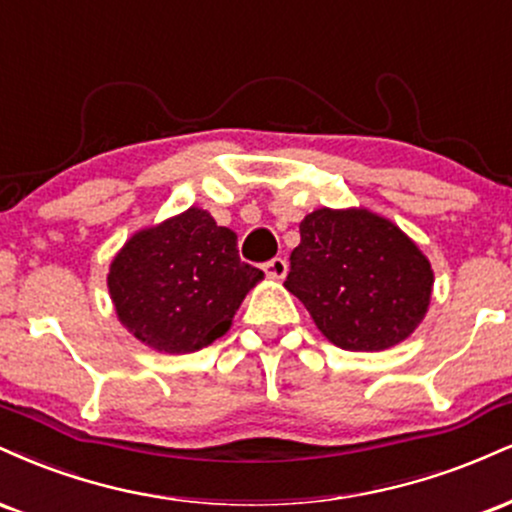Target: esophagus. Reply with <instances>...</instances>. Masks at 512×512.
<instances>
[{
  "mask_svg": "<svg viewBox=\"0 0 512 512\" xmlns=\"http://www.w3.org/2000/svg\"><path fill=\"white\" fill-rule=\"evenodd\" d=\"M263 270H266L268 278L282 280L287 275V261L285 258H270V261L263 263Z\"/></svg>",
  "mask_w": 512,
  "mask_h": 512,
  "instance_id": "esophagus-1",
  "label": "esophagus"
}]
</instances>
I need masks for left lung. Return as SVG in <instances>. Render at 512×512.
<instances>
[{
	"label": "left lung",
	"instance_id": "obj_1",
	"mask_svg": "<svg viewBox=\"0 0 512 512\" xmlns=\"http://www.w3.org/2000/svg\"><path fill=\"white\" fill-rule=\"evenodd\" d=\"M299 234L285 287L333 345L378 352L410 338L429 309L434 270L398 225L366 208H318Z\"/></svg>",
	"mask_w": 512,
	"mask_h": 512
}]
</instances>
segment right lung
<instances>
[{
    "mask_svg": "<svg viewBox=\"0 0 512 512\" xmlns=\"http://www.w3.org/2000/svg\"><path fill=\"white\" fill-rule=\"evenodd\" d=\"M263 278L239 258L237 234L208 210L189 208L136 232L114 256L107 287L124 328L167 354L196 352L232 326Z\"/></svg>",
    "mask_w": 512,
    "mask_h": 512,
    "instance_id": "right-lung-1",
    "label": "right lung"
}]
</instances>
